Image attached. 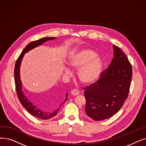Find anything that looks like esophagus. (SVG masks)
I'll return each instance as SVG.
<instances>
[{
	"label": "esophagus",
	"mask_w": 146,
	"mask_h": 146,
	"mask_svg": "<svg viewBox=\"0 0 146 146\" xmlns=\"http://www.w3.org/2000/svg\"><path fill=\"white\" fill-rule=\"evenodd\" d=\"M80 93V91L78 90V89H73V90L71 91V94L73 96H76L79 95Z\"/></svg>",
	"instance_id": "1"
}]
</instances>
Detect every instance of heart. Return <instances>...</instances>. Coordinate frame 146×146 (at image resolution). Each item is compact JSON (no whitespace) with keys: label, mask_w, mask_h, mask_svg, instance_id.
I'll return each mask as SVG.
<instances>
[{"label":"heart","mask_w":146,"mask_h":146,"mask_svg":"<svg viewBox=\"0 0 146 146\" xmlns=\"http://www.w3.org/2000/svg\"><path fill=\"white\" fill-rule=\"evenodd\" d=\"M68 64L74 70H78V79L85 86L92 85L100 78L102 73L104 61L94 50L90 49H83L73 54L68 60ZM66 73H71L68 68Z\"/></svg>","instance_id":"obj_1"}]
</instances>
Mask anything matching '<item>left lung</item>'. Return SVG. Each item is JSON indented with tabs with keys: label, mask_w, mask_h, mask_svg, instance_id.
<instances>
[{
	"label": "left lung",
	"mask_w": 146,
	"mask_h": 146,
	"mask_svg": "<svg viewBox=\"0 0 146 146\" xmlns=\"http://www.w3.org/2000/svg\"><path fill=\"white\" fill-rule=\"evenodd\" d=\"M113 58L96 83L84 88L86 115L95 120H103L116 114L127 98L132 76L127 56L113 45Z\"/></svg>",
	"instance_id": "1"
}]
</instances>
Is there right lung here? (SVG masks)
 <instances>
[{"mask_svg":"<svg viewBox=\"0 0 146 146\" xmlns=\"http://www.w3.org/2000/svg\"><path fill=\"white\" fill-rule=\"evenodd\" d=\"M55 39V37H44L40 39H39L37 40L33 41L29 43L28 45L26 46L23 50V52L19 56L18 58L15 65V69H14V77H15V88L17 94L18 98L20 100L21 104L23 105V106L24 107L26 110L30 113L31 115H33L37 118H39L43 120H47L49 119H50L55 116L56 114L58 113V111L60 110L61 106L63 104V103H61L60 107L57 109H56L52 112H46L42 110L39 107L36 106L35 104H33L31 101L27 98V97L25 96L22 90V82L20 79V66L21 63L22 61V60L23 58V56L24 54L30 51V50L34 49L35 48L39 46L43 43L46 42L48 40H51ZM67 93L66 94V98L64 100V102L67 100Z\"/></svg>","mask_w":146,"mask_h":146,"instance_id":"add662e5","label":"right lung"}]
</instances>
